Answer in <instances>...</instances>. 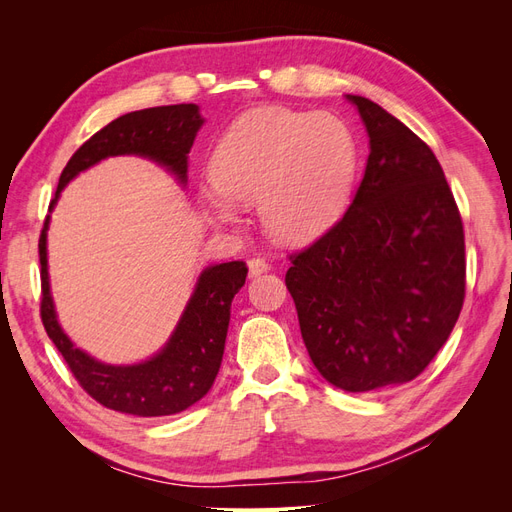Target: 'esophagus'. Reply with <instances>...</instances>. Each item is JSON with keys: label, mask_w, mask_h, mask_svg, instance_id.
I'll use <instances>...</instances> for the list:
<instances>
[{"label": "esophagus", "mask_w": 512, "mask_h": 512, "mask_svg": "<svg viewBox=\"0 0 512 512\" xmlns=\"http://www.w3.org/2000/svg\"><path fill=\"white\" fill-rule=\"evenodd\" d=\"M247 269H250V277H258V275H262V273H267L271 267H269L267 260L252 258L250 262H247Z\"/></svg>", "instance_id": "1"}]
</instances>
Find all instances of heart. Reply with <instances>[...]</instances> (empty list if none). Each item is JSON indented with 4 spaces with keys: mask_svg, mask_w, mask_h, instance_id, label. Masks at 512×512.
I'll return each instance as SVG.
<instances>
[{
    "mask_svg": "<svg viewBox=\"0 0 512 512\" xmlns=\"http://www.w3.org/2000/svg\"><path fill=\"white\" fill-rule=\"evenodd\" d=\"M356 170V143L331 113L260 106L222 134L211 158L213 181L198 198L220 224L258 203L260 222L282 243H307L344 211Z\"/></svg>",
    "mask_w": 512,
    "mask_h": 512,
    "instance_id": "heart-1",
    "label": "heart"
}]
</instances>
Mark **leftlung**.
<instances>
[{
    "mask_svg": "<svg viewBox=\"0 0 512 512\" xmlns=\"http://www.w3.org/2000/svg\"><path fill=\"white\" fill-rule=\"evenodd\" d=\"M369 136L344 218L290 256L286 286L309 359L348 393L414 380L444 346L466 297L463 224L433 151L397 117L346 96Z\"/></svg>",
    "mask_w": 512,
    "mask_h": 512,
    "instance_id": "1",
    "label": "left lung"
}]
</instances>
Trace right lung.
Returning a JSON list of instances; mask_svg holds the SVG:
<instances>
[{"mask_svg":"<svg viewBox=\"0 0 512 512\" xmlns=\"http://www.w3.org/2000/svg\"><path fill=\"white\" fill-rule=\"evenodd\" d=\"M203 123L205 119L196 104L143 108V111L117 117L76 149L59 177L49 213L55 209L61 190L76 175L115 156H138L156 162L170 175H175L185 188L188 153ZM49 222L51 215H46L38 243L42 267V324L83 389L98 404L132 416L177 414L203 399L222 365L230 303L245 284V262L232 260L203 269L168 342L147 361L111 365L76 348L57 320L49 280V256H46Z\"/></svg>","mask_w":512,"mask_h":512,"instance_id":"1","label":"right lung"}]
</instances>
